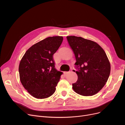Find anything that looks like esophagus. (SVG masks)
Listing matches in <instances>:
<instances>
[{
    "instance_id": "obj_1",
    "label": "esophagus",
    "mask_w": 125,
    "mask_h": 125,
    "mask_svg": "<svg viewBox=\"0 0 125 125\" xmlns=\"http://www.w3.org/2000/svg\"><path fill=\"white\" fill-rule=\"evenodd\" d=\"M69 73V72H67V71H65V72H64V74L66 75V74H68Z\"/></svg>"
}]
</instances>
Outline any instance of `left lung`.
<instances>
[{
	"label": "left lung",
	"instance_id": "left-lung-1",
	"mask_svg": "<svg viewBox=\"0 0 125 125\" xmlns=\"http://www.w3.org/2000/svg\"><path fill=\"white\" fill-rule=\"evenodd\" d=\"M73 50L78 78L73 83L75 93L84 96H93L103 88L110 73V64L104 50L95 42L75 36H67Z\"/></svg>",
	"mask_w": 125,
	"mask_h": 125
}]
</instances>
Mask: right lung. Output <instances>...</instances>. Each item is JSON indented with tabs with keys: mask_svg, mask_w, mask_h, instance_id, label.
I'll list each match as a JSON object with an SVG mask.
<instances>
[{
	"mask_svg": "<svg viewBox=\"0 0 125 125\" xmlns=\"http://www.w3.org/2000/svg\"><path fill=\"white\" fill-rule=\"evenodd\" d=\"M62 36L46 38L33 45L20 62V80L33 97L47 98L53 94L63 74L55 67L53 55L61 45Z\"/></svg>",
	"mask_w": 125,
	"mask_h": 125,
	"instance_id": "obj_1",
	"label": "right lung"
}]
</instances>
